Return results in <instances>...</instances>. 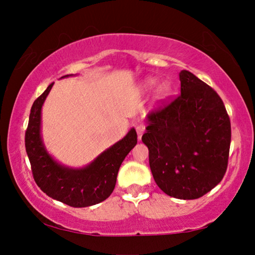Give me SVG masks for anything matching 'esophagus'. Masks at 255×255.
Instances as JSON below:
<instances>
[{
    "label": "esophagus",
    "instance_id": "1",
    "mask_svg": "<svg viewBox=\"0 0 255 255\" xmlns=\"http://www.w3.org/2000/svg\"><path fill=\"white\" fill-rule=\"evenodd\" d=\"M134 128H135V131H137L138 139H139V140H140L142 133H144V132H145V125L138 123V124L134 125Z\"/></svg>",
    "mask_w": 255,
    "mask_h": 255
}]
</instances>
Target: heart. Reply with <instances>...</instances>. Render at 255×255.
I'll list each match as a JSON object with an SVG mask.
<instances>
[{
  "label": "heart",
  "instance_id": "1",
  "mask_svg": "<svg viewBox=\"0 0 255 255\" xmlns=\"http://www.w3.org/2000/svg\"><path fill=\"white\" fill-rule=\"evenodd\" d=\"M156 82H158V80H156L155 78H147L141 82L140 88H141L142 92H149V90H152L153 88H154ZM169 93H170L169 83L168 82H162V83H160L158 87H156L155 97L158 100H165L166 97L169 95Z\"/></svg>",
  "mask_w": 255,
  "mask_h": 255
}]
</instances>
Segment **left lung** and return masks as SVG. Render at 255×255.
<instances>
[{
    "label": "left lung",
    "mask_w": 255,
    "mask_h": 255,
    "mask_svg": "<svg viewBox=\"0 0 255 255\" xmlns=\"http://www.w3.org/2000/svg\"><path fill=\"white\" fill-rule=\"evenodd\" d=\"M181 94L146 116L155 183L168 196L196 200L221 182L228 168L231 124L224 103L193 73L180 72Z\"/></svg>",
    "instance_id": "1"
}]
</instances>
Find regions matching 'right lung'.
<instances>
[{
	"label": "right lung",
	"mask_w": 255,
	"mask_h": 255,
	"mask_svg": "<svg viewBox=\"0 0 255 255\" xmlns=\"http://www.w3.org/2000/svg\"><path fill=\"white\" fill-rule=\"evenodd\" d=\"M71 75H65L67 78ZM54 83L34 101L25 132V148L33 179L47 196L74 208H86L103 202L116 186L120 167L137 144L132 128L127 135L110 146L85 167L65 166L47 152L41 137V108Z\"/></svg>",
	"instance_id": "obj_1"
}]
</instances>
